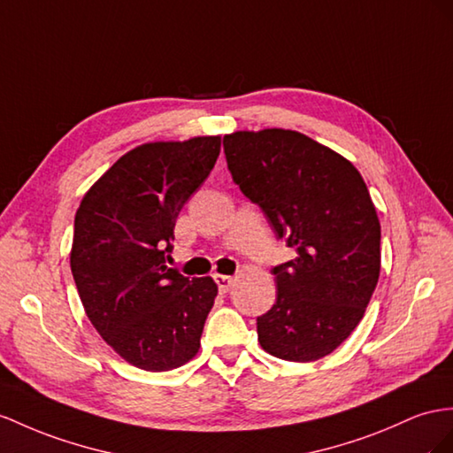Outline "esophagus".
Wrapping results in <instances>:
<instances>
[{
    "label": "esophagus",
    "instance_id": "esophagus-1",
    "mask_svg": "<svg viewBox=\"0 0 453 453\" xmlns=\"http://www.w3.org/2000/svg\"><path fill=\"white\" fill-rule=\"evenodd\" d=\"M214 280H216L218 288H219V291H222V293H227L229 288H231V285H234V281H235L231 275H222V273H216Z\"/></svg>",
    "mask_w": 453,
    "mask_h": 453
}]
</instances>
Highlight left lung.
<instances>
[{
    "instance_id": "obj_1",
    "label": "left lung",
    "mask_w": 453,
    "mask_h": 453,
    "mask_svg": "<svg viewBox=\"0 0 453 453\" xmlns=\"http://www.w3.org/2000/svg\"><path fill=\"white\" fill-rule=\"evenodd\" d=\"M227 168L296 258L272 270L277 300L258 342L287 362H316L362 321L380 272V224L362 173L314 139L283 127L224 135Z\"/></svg>"
}]
</instances>
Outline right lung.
I'll return each mask as SVG.
<instances>
[{
	"label": "right lung",
	"instance_id": "1",
	"mask_svg": "<svg viewBox=\"0 0 453 453\" xmlns=\"http://www.w3.org/2000/svg\"><path fill=\"white\" fill-rule=\"evenodd\" d=\"M219 135L149 142L91 185L74 218L71 270L91 326L145 371H170L201 348L218 285L166 265L185 201L208 178Z\"/></svg>",
	"mask_w": 453,
	"mask_h": 453
}]
</instances>
